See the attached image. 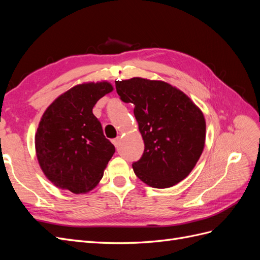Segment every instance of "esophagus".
I'll return each mask as SVG.
<instances>
[{"mask_svg":"<svg viewBox=\"0 0 260 260\" xmlns=\"http://www.w3.org/2000/svg\"><path fill=\"white\" fill-rule=\"evenodd\" d=\"M112 142H113V144H114L116 147H118V146H119V144H120V138L117 137L116 139H113Z\"/></svg>","mask_w":260,"mask_h":260,"instance_id":"obj_1","label":"esophagus"}]
</instances>
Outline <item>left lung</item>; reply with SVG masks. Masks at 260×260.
Here are the masks:
<instances>
[{"instance_id":"1","label":"left lung","mask_w":260,"mask_h":260,"mask_svg":"<svg viewBox=\"0 0 260 260\" xmlns=\"http://www.w3.org/2000/svg\"><path fill=\"white\" fill-rule=\"evenodd\" d=\"M124 103L135 105L136 119L144 141V153L132 164L137 177L147 185L166 188L188 176L205 145L206 122L201 109L171 84L131 78L116 81Z\"/></svg>"}]
</instances>
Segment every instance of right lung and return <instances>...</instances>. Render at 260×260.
I'll list each match as a JSON object with an SVG mask.
<instances>
[{"label":"right lung","instance_id":"add662e5","mask_svg":"<svg viewBox=\"0 0 260 260\" xmlns=\"http://www.w3.org/2000/svg\"><path fill=\"white\" fill-rule=\"evenodd\" d=\"M113 90L107 81L78 84L46 108L35 143L39 165L54 185L86 193L103 177L115 146L105 138L92 109Z\"/></svg>","mask_w":260,"mask_h":260}]
</instances>
